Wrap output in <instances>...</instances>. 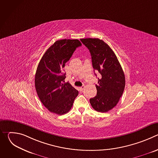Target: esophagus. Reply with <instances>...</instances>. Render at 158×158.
Segmentation results:
<instances>
[{"label":"esophagus","instance_id":"obj_1","mask_svg":"<svg viewBox=\"0 0 158 158\" xmlns=\"http://www.w3.org/2000/svg\"><path fill=\"white\" fill-rule=\"evenodd\" d=\"M84 87H85V85H82L81 87H79L80 91H82L83 90H84Z\"/></svg>","mask_w":158,"mask_h":158}]
</instances>
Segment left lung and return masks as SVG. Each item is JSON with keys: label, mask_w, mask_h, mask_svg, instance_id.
<instances>
[{"label": "left lung", "mask_w": 158, "mask_h": 158, "mask_svg": "<svg viewBox=\"0 0 158 158\" xmlns=\"http://www.w3.org/2000/svg\"><path fill=\"white\" fill-rule=\"evenodd\" d=\"M81 41L91 53L94 71L101 74L96 85L97 95L90 99V103L94 110L106 112L117 105L123 95L125 87L123 70L113 51L102 40L86 38Z\"/></svg>", "instance_id": "obj_1"}]
</instances>
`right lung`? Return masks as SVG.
Returning <instances> with one entry per match:
<instances>
[{"instance_id": "1", "label": "right lung", "mask_w": 158, "mask_h": 158, "mask_svg": "<svg viewBox=\"0 0 158 158\" xmlns=\"http://www.w3.org/2000/svg\"><path fill=\"white\" fill-rule=\"evenodd\" d=\"M82 44L77 39L56 41L41 58L35 76L37 95L50 112L62 115L68 112L77 96L78 91L69 82H64V67L77 48Z\"/></svg>"}]
</instances>
